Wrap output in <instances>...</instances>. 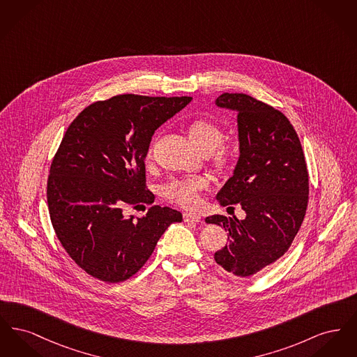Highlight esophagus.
Returning <instances> with one entry per match:
<instances>
[{"label": "esophagus", "mask_w": 357, "mask_h": 357, "mask_svg": "<svg viewBox=\"0 0 357 357\" xmlns=\"http://www.w3.org/2000/svg\"><path fill=\"white\" fill-rule=\"evenodd\" d=\"M183 220H185V222L198 223V222H201V217H199L198 214H192V213H185V214H183Z\"/></svg>", "instance_id": "1"}]
</instances>
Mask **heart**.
<instances>
[{
	"label": "heart",
	"mask_w": 357,
	"mask_h": 357,
	"mask_svg": "<svg viewBox=\"0 0 357 357\" xmlns=\"http://www.w3.org/2000/svg\"><path fill=\"white\" fill-rule=\"evenodd\" d=\"M187 135L199 153L204 155L210 153L211 160L218 170H225L229 166L231 160V149L222 143L223 131L218 124L207 119L192 120L187 127ZM207 186L208 183L202 176L172 181L165 188V195L174 204L188 210H195L202 204L199 192L206 190Z\"/></svg>",
	"instance_id": "b5f03b06"
}]
</instances>
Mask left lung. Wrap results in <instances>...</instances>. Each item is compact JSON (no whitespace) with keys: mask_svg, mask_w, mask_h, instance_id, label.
Wrapping results in <instances>:
<instances>
[{"mask_svg":"<svg viewBox=\"0 0 357 357\" xmlns=\"http://www.w3.org/2000/svg\"><path fill=\"white\" fill-rule=\"evenodd\" d=\"M215 104L237 112L239 142L236 169L217 201L239 204L246 218L217 214L204 221L229 231L215 262L250 277L285 255L301 227L309 194L305 156L288 118L272 105L245 93H222Z\"/></svg>","mask_w":357,"mask_h":357,"instance_id":"left-lung-1","label":"left lung"}]
</instances>
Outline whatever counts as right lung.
<instances>
[{
	"instance_id": "right-lung-1",
	"label": "right lung",
	"mask_w": 357,
	"mask_h": 357,
	"mask_svg": "<svg viewBox=\"0 0 357 357\" xmlns=\"http://www.w3.org/2000/svg\"><path fill=\"white\" fill-rule=\"evenodd\" d=\"M190 96L119 95L84 108L53 158L47 198L56 236L69 257L104 282L132 277L182 214L151 206L146 215L124 208L153 204L144 159L153 132L185 108Z\"/></svg>"
}]
</instances>
